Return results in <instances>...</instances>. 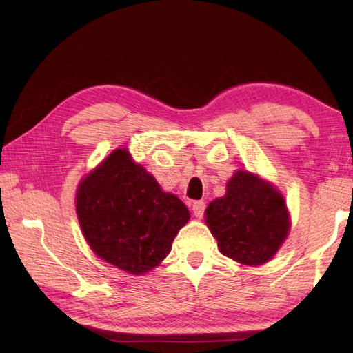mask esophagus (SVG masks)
<instances>
[{
  "mask_svg": "<svg viewBox=\"0 0 353 353\" xmlns=\"http://www.w3.org/2000/svg\"><path fill=\"white\" fill-rule=\"evenodd\" d=\"M205 209H206V203L203 200H197L192 203V214L196 215L197 219H201V216H203Z\"/></svg>",
  "mask_w": 353,
  "mask_h": 353,
  "instance_id": "1",
  "label": "esophagus"
}]
</instances>
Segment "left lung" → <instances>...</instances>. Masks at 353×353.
I'll use <instances>...</instances> for the list:
<instances>
[{
  "label": "left lung",
  "instance_id": "8db88e82",
  "mask_svg": "<svg viewBox=\"0 0 353 353\" xmlns=\"http://www.w3.org/2000/svg\"><path fill=\"white\" fill-rule=\"evenodd\" d=\"M205 214L220 252L244 265L272 259L290 230L283 197L249 171L235 172L226 196L209 203Z\"/></svg>",
  "mask_w": 353,
  "mask_h": 353
}]
</instances>
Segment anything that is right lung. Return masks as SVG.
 I'll list each match as a JSON object with an SVG mask.
<instances>
[{
	"instance_id": "1",
	"label": "right lung",
	"mask_w": 353,
	"mask_h": 353,
	"mask_svg": "<svg viewBox=\"0 0 353 353\" xmlns=\"http://www.w3.org/2000/svg\"><path fill=\"white\" fill-rule=\"evenodd\" d=\"M77 215L91 249L132 274L147 273L167 258L190 220L182 201L163 192L121 148L80 183Z\"/></svg>"
}]
</instances>
